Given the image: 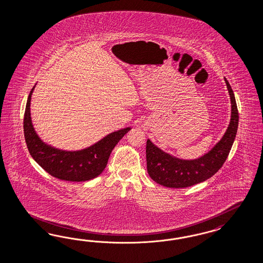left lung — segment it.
Listing matches in <instances>:
<instances>
[{"instance_id": "8db88e82", "label": "left lung", "mask_w": 263, "mask_h": 263, "mask_svg": "<svg viewBox=\"0 0 263 263\" xmlns=\"http://www.w3.org/2000/svg\"><path fill=\"white\" fill-rule=\"evenodd\" d=\"M231 96L230 125L222 139L203 156L194 160L179 159L157 147L151 140L146 142V166L152 179L168 188H186L210 178L222 167L231 152L238 128V110L233 90L224 79Z\"/></svg>"}]
</instances>
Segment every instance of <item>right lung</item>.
Masks as SVG:
<instances>
[{
  "label": "right lung",
  "mask_w": 263,
  "mask_h": 263,
  "mask_svg": "<svg viewBox=\"0 0 263 263\" xmlns=\"http://www.w3.org/2000/svg\"><path fill=\"white\" fill-rule=\"evenodd\" d=\"M34 87L28 97L24 115L25 141L32 158L49 175L61 180L80 182L101 175L111 151L131 127L115 131L81 151L67 152L51 146L40 139L32 125L30 106Z\"/></svg>",
  "instance_id": "right-lung-1"
}]
</instances>
